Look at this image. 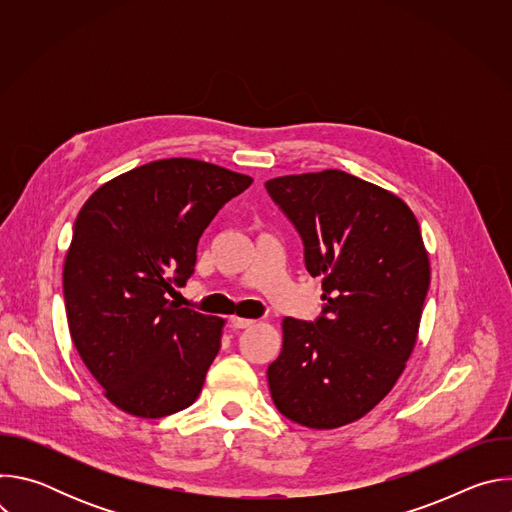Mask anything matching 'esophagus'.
I'll list each match as a JSON object with an SVG mask.
<instances>
[{
    "mask_svg": "<svg viewBox=\"0 0 512 512\" xmlns=\"http://www.w3.org/2000/svg\"><path fill=\"white\" fill-rule=\"evenodd\" d=\"M253 324H255V320H251V318H239V316L231 318V326L233 328H249Z\"/></svg>",
    "mask_w": 512,
    "mask_h": 512,
    "instance_id": "1",
    "label": "esophagus"
}]
</instances>
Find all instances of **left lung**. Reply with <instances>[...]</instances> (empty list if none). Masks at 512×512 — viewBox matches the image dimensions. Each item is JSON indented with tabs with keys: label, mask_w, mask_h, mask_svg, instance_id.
Returning <instances> with one entry per match:
<instances>
[{
	"label": "left lung",
	"mask_w": 512,
	"mask_h": 512,
	"mask_svg": "<svg viewBox=\"0 0 512 512\" xmlns=\"http://www.w3.org/2000/svg\"><path fill=\"white\" fill-rule=\"evenodd\" d=\"M322 275V316L283 320V348L267 369L275 407L312 429L367 415L393 389L417 342L429 259L411 208L342 170L265 182Z\"/></svg>",
	"instance_id": "obj_1"
}]
</instances>
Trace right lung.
<instances>
[{
    "mask_svg": "<svg viewBox=\"0 0 512 512\" xmlns=\"http://www.w3.org/2000/svg\"><path fill=\"white\" fill-rule=\"evenodd\" d=\"M253 178L190 158L103 184L81 208L64 259L70 338L105 397L158 419L190 407L221 348L223 318L178 308L214 214Z\"/></svg>",
    "mask_w": 512,
    "mask_h": 512,
    "instance_id": "add662e5",
    "label": "right lung"
}]
</instances>
